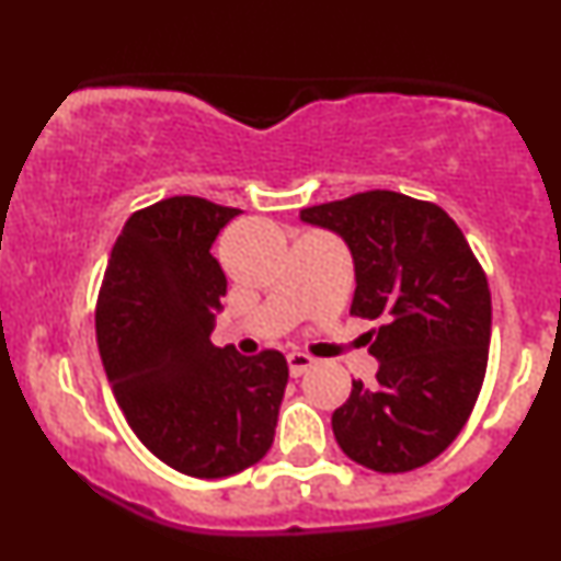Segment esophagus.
Returning a JSON list of instances; mask_svg holds the SVG:
<instances>
[{
    "mask_svg": "<svg viewBox=\"0 0 561 561\" xmlns=\"http://www.w3.org/2000/svg\"><path fill=\"white\" fill-rule=\"evenodd\" d=\"M287 364H289V375L300 377V375H306V371L311 369V366L317 364V362H313V358L308 356V353L293 351V353H289V356H287Z\"/></svg>",
    "mask_w": 561,
    "mask_h": 561,
    "instance_id": "esophagus-1",
    "label": "esophagus"
}]
</instances>
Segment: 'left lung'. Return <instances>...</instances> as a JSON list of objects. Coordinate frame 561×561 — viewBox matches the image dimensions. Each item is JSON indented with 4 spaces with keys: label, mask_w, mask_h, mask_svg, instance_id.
Instances as JSON below:
<instances>
[{
    "label": "left lung",
    "mask_w": 561,
    "mask_h": 561,
    "mask_svg": "<svg viewBox=\"0 0 561 561\" xmlns=\"http://www.w3.org/2000/svg\"><path fill=\"white\" fill-rule=\"evenodd\" d=\"M347 244L351 313L379 319L377 379H353L332 414L347 459L382 474L440 456L478 401L491 345V289L454 218L433 203L375 190L300 210Z\"/></svg>",
    "instance_id": "left-lung-1"
}]
</instances>
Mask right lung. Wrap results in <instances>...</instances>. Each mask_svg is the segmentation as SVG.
I'll return each mask as SVG.
<instances>
[{
	"label": "right lung",
	"instance_id": "add662e5",
	"mask_svg": "<svg viewBox=\"0 0 561 561\" xmlns=\"http://www.w3.org/2000/svg\"><path fill=\"white\" fill-rule=\"evenodd\" d=\"M240 214L190 195L137 210L96 300V345L128 427L163 465L203 480L266 456L289 377L279 351L210 343L227 295L210 248Z\"/></svg>",
	"mask_w": 561,
	"mask_h": 561
}]
</instances>
